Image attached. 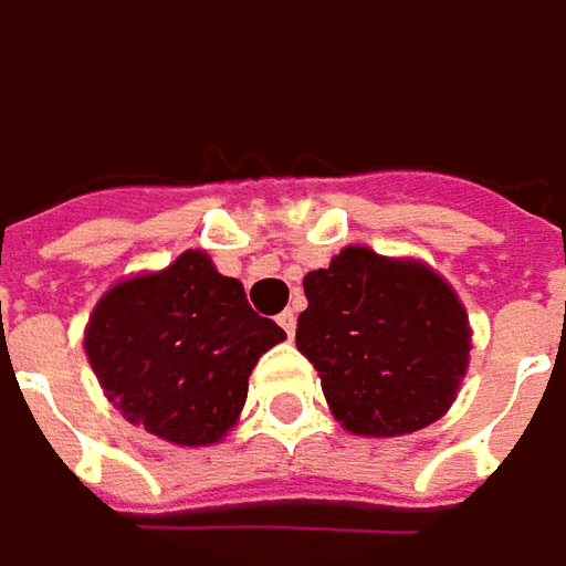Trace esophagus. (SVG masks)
<instances>
[{"label":"esophagus","instance_id":"34e87169","mask_svg":"<svg viewBox=\"0 0 566 566\" xmlns=\"http://www.w3.org/2000/svg\"><path fill=\"white\" fill-rule=\"evenodd\" d=\"M276 325L283 327V331L293 337V334H296V312H293V308H286L283 315H276Z\"/></svg>","mask_w":566,"mask_h":566}]
</instances>
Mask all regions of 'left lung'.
I'll list each match as a JSON object with an SVG mask.
<instances>
[{
    "label": "left lung",
    "instance_id": "obj_1",
    "mask_svg": "<svg viewBox=\"0 0 566 566\" xmlns=\"http://www.w3.org/2000/svg\"><path fill=\"white\" fill-rule=\"evenodd\" d=\"M296 347L331 413L356 437H405L452 408L471 327L455 290L420 261L344 248L302 280Z\"/></svg>",
    "mask_w": 566,
    "mask_h": 566
}]
</instances>
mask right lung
<instances>
[{"label":"right lung","instance_id":"add662e5","mask_svg":"<svg viewBox=\"0 0 566 566\" xmlns=\"http://www.w3.org/2000/svg\"><path fill=\"white\" fill-rule=\"evenodd\" d=\"M286 331L261 318L203 251L120 280L98 298L85 354L129 423L175 446H210L239 420L248 376Z\"/></svg>","mask_w":566,"mask_h":566}]
</instances>
